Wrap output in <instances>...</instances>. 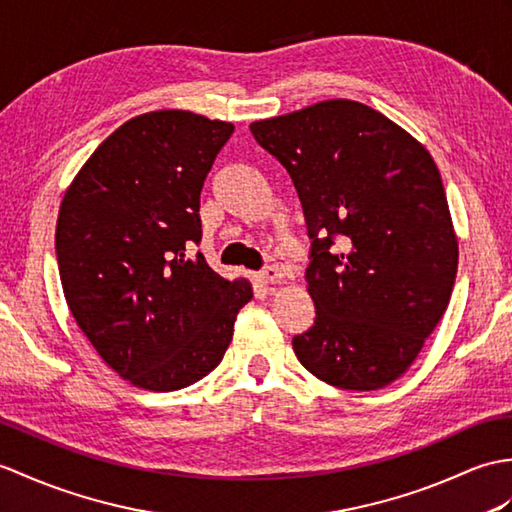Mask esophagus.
<instances>
[{"label": "esophagus", "mask_w": 512, "mask_h": 512, "mask_svg": "<svg viewBox=\"0 0 512 512\" xmlns=\"http://www.w3.org/2000/svg\"><path fill=\"white\" fill-rule=\"evenodd\" d=\"M257 279L261 281V283H281L283 281V272L277 268V266H268V268H264L257 275Z\"/></svg>", "instance_id": "esophagus-1"}]
</instances>
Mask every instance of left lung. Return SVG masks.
Returning <instances> with one entry per match:
<instances>
[{"instance_id": "8db88e82", "label": "left lung", "mask_w": 512, "mask_h": 512, "mask_svg": "<svg viewBox=\"0 0 512 512\" xmlns=\"http://www.w3.org/2000/svg\"><path fill=\"white\" fill-rule=\"evenodd\" d=\"M251 130L292 176L312 237L305 281L316 323L292 340L296 358L336 388L392 384L445 314L458 270L432 154L386 115L344 98Z\"/></svg>"}]
</instances>
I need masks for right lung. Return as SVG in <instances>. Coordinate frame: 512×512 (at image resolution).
I'll list each match as a JSON object with an SVG mask.
<instances>
[{
  "label": "right lung",
  "mask_w": 512,
  "mask_h": 512,
  "mask_svg": "<svg viewBox=\"0 0 512 512\" xmlns=\"http://www.w3.org/2000/svg\"><path fill=\"white\" fill-rule=\"evenodd\" d=\"M233 124L163 109L106 137L63 196L56 259L82 334L113 371L154 392L216 368L253 299L185 246L200 242V189Z\"/></svg>",
  "instance_id": "add662e5"
}]
</instances>
